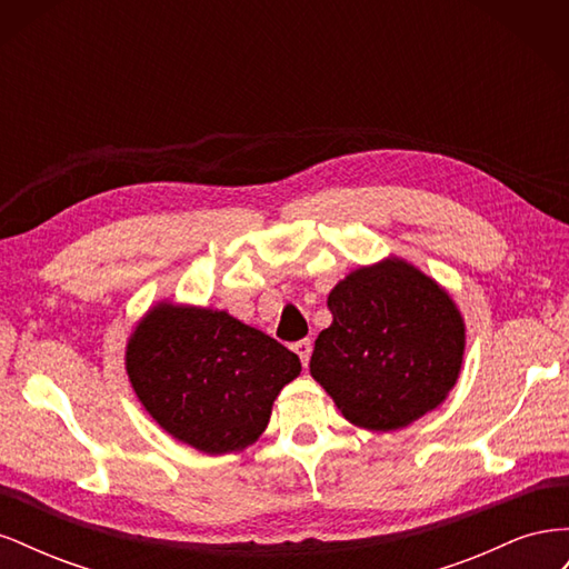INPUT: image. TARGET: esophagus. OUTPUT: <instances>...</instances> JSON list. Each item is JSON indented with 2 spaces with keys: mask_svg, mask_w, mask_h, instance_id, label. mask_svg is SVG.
I'll use <instances>...</instances> for the list:
<instances>
[{
  "mask_svg": "<svg viewBox=\"0 0 569 569\" xmlns=\"http://www.w3.org/2000/svg\"><path fill=\"white\" fill-rule=\"evenodd\" d=\"M295 353L301 358V366L306 368L308 366V360H311V351H313V343H311V339H301V341H297L295 347Z\"/></svg>",
  "mask_w": 569,
  "mask_h": 569,
  "instance_id": "obj_1",
  "label": "esophagus"
}]
</instances>
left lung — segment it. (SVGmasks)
<instances>
[{"label": "left lung", "mask_w": 569, "mask_h": 569, "mask_svg": "<svg viewBox=\"0 0 569 569\" xmlns=\"http://www.w3.org/2000/svg\"><path fill=\"white\" fill-rule=\"evenodd\" d=\"M332 325L316 339L313 380L341 416L393 432L439 408L465 356V318L453 297L406 258L387 256L339 280Z\"/></svg>", "instance_id": "obj_1"}]
</instances>
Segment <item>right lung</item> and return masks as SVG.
Returning <instances> with one entry per match:
<instances>
[{"instance_id": "add662e5", "label": "right lung", "mask_w": 569, "mask_h": 569, "mask_svg": "<svg viewBox=\"0 0 569 569\" xmlns=\"http://www.w3.org/2000/svg\"><path fill=\"white\" fill-rule=\"evenodd\" d=\"M126 372L149 416L206 456L249 449L301 360L220 308L159 301L126 343Z\"/></svg>"}]
</instances>
